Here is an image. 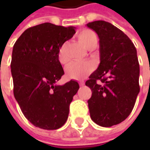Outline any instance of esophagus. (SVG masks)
I'll list each match as a JSON object with an SVG mask.
<instances>
[{
	"instance_id": "esophagus-1",
	"label": "esophagus",
	"mask_w": 150,
	"mask_h": 150,
	"mask_svg": "<svg viewBox=\"0 0 150 150\" xmlns=\"http://www.w3.org/2000/svg\"><path fill=\"white\" fill-rule=\"evenodd\" d=\"M79 85L82 87V86H83L84 85V82H79Z\"/></svg>"
}]
</instances>
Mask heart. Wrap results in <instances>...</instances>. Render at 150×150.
<instances>
[{
	"label": "heart",
	"instance_id": "obj_1",
	"mask_svg": "<svg viewBox=\"0 0 150 150\" xmlns=\"http://www.w3.org/2000/svg\"><path fill=\"white\" fill-rule=\"evenodd\" d=\"M78 41L88 50L94 49L98 44V37L96 33L91 30H83L78 35ZM57 58L62 64L68 62L67 55V43H63L59 48ZM93 70V65L88 62H72L66 67V76L69 79L80 80L87 77Z\"/></svg>",
	"mask_w": 150,
	"mask_h": 150
}]
</instances>
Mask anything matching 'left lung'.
I'll list each match as a JSON object with an SVG mask.
<instances>
[{
  "instance_id": "left-lung-1",
  "label": "left lung",
  "mask_w": 150,
  "mask_h": 150,
  "mask_svg": "<svg viewBox=\"0 0 150 150\" xmlns=\"http://www.w3.org/2000/svg\"><path fill=\"white\" fill-rule=\"evenodd\" d=\"M86 26L98 36L100 57L98 67L85 83L92 90L90 117L99 126L111 127L128 118L139 93L137 51L129 37L108 21Z\"/></svg>"
}]
</instances>
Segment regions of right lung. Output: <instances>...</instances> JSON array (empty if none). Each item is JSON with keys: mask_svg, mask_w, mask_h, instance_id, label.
Returning a JSON list of instances; mask_svg holds the SVG:
<instances>
[{"mask_svg": "<svg viewBox=\"0 0 150 150\" xmlns=\"http://www.w3.org/2000/svg\"><path fill=\"white\" fill-rule=\"evenodd\" d=\"M75 29L46 22L26 29L13 46L14 97L24 116L40 129H57L65 124L69 105L79 89L75 80L57 84L64 74L58 51L73 37Z\"/></svg>", "mask_w": 150, "mask_h": 150, "instance_id": "1", "label": "right lung"}]
</instances>
